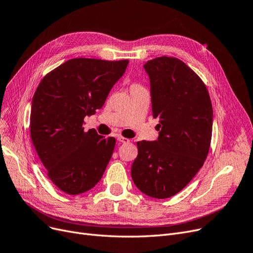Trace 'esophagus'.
I'll list each match as a JSON object with an SVG mask.
<instances>
[{
	"label": "esophagus",
	"instance_id": "34e87169",
	"mask_svg": "<svg viewBox=\"0 0 253 253\" xmlns=\"http://www.w3.org/2000/svg\"><path fill=\"white\" fill-rule=\"evenodd\" d=\"M118 141H120V142H122V144H126V142H129V139L128 138H125V137H123V136H118Z\"/></svg>",
	"mask_w": 253,
	"mask_h": 253
}]
</instances>
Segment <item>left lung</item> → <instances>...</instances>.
I'll list each match as a JSON object with an SVG mask.
<instances>
[{
	"mask_svg": "<svg viewBox=\"0 0 253 253\" xmlns=\"http://www.w3.org/2000/svg\"><path fill=\"white\" fill-rule=\"evenodd\" d=\"M157 140L137 141L131 167L136 187L154 199L180 192L204 166L210 149L213 108L203 81L177 58L145 63Z\"/></svg>",
	"mask_w": 253,
	"mask_h": 253,
	"instance_id": "8db88e82",
	"label": "left lung"
}]
</instances>
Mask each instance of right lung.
<instances>
[{"label":"right lung","mask_w":253,"mask_h":253,"mask_svg":"<svg viewBox=\"0 0 253 253\" xmlns=\"http://www.w3.org/2000/svg\"><path fill=\"white\" fill-rule=\"evenodd\" d=\"M128 60L76 58L60 65L40 82L32 100L30 131L47 175L71 195L100 181L116 145L114 137L84 131V119L100 109Z\"/></svg>","instance_id":"obj_1"}]
</instances>
